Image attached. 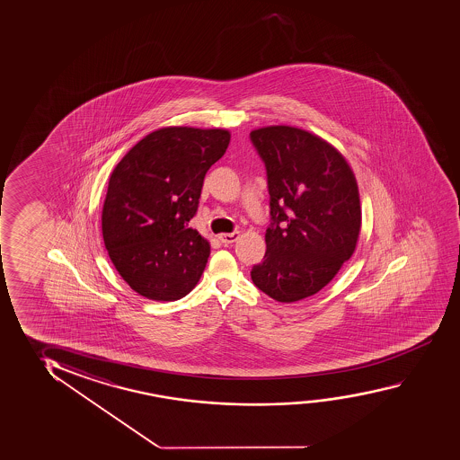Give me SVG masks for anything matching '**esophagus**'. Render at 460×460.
I'll return each mask as SVG.
<instances>
[{"label":"esophagus","mask_w":460,"mask_h":460,"mask_svg":"<svg viewBox=\"0 0 460 460\" xmlns=\"http://www.w3.org/2000/svg\"><path fill=\"white\" fill-rule=\"evenodd\" d=\"M238 238L239 232L224 233V234H219V241H221L222 244H232V243H234Z\"/></svg>","instance_id":"esophagus-1"}]
</instances>
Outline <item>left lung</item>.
Here are the masks:
<instances>
[{
    "mask_svg": "<svg viewBox=\"0 0 460 460\" xmlns=\"http://www.w3.org/2000/svg\"><path fill=\"white\" fill-rule=\"evenodd\" d=\"M251 141L270 190L266 253L252 282L279 302L324 288L356 251L361 209L356 177L343 155L305 129L266 127Z\"/></svg>",
    "mask_w": 460,
    "mask_h": 460,
    "instance_id": "8db88e82",
    "label": "left lung"
}]
</instances>
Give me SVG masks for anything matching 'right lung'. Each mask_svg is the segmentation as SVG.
Returning a JSON list of instances; mask_svg holds the SVG:
<instances>
[{
  "label": "right lung",
  "instance_id": "right-lung-1",
  "mask_svg": "<svg viewBox=\"0 0 460 460\" xmlns=\"http://www.w3.org/2000/svg\"><path fill=\"white\" fill-rule=\"evenodd\" d=\"M228 142L227 129H156L111 173L102 213L104 247L136 293L177 300L196 287L209 244L190 221L205 173L221 160Z\"/></svg>",
  "mask_w": 460,
  "mask_h": 460
}]
</instances>
